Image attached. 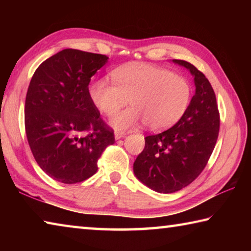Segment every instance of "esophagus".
<instances>
[{"mask_svg":"<svg viewBox=\"0 0 251 251\" xmlns=\"http://www.w3.org/2000/svg\"><path fill=\"white\" fill-rule=\"evenodd\" d=\"M126 134L123 133V131H115V138L116 139H121L123 137H125Z\"/></svg>","mask_w":251,"mask_h":251,"instance_id":"esophagus-1","label":"esophagus"}]
</instances>
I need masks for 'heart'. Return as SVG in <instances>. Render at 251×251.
<instances>
[{
    "label": "heart",
    "mask_w": 251,
    "mask_h": 251,
    "mask_svg": "<svg viewBox=\"0 0 251 251\" xmlns=\"http://www.w3.org/2000/svg\"><path fill=\"white\" fill-rule=\"evenodd\" d=\"M113 82L97 79L88 87L95 107L108 117L115 116L127 103L131 107L114 118L112 125L125 129L144 124L161 130L180 120L188 107L192 86L185 77L161 67L131 63L114 70Z\"/></svg>",
    "instance_id": "1"
}]
</instances>
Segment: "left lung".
I'll list each match as a JSON object with an SVG mask.
<instances>
[{"label": "left lung", "mask_w": 251, "mask_h": 251, "mask_svg": "<svg viewBox=\"0 0 251 251\" xmlns=\"http://www.w3.org/2000/svg\"><path fill=\"white\" fill-rule=\"evenodd\" d=\"M174 63L189 70L196 93L175 125L145 137V148L134 163L143 184L163 194L178 192L201 175L217 142L220 116L215 92L201 71L182 59Z\"/></svg>", "instance_id": "left-lung-1"}]
</instances>
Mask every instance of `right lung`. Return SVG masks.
Wrapping results in <instances>:
<instances>
[{"label":"right lung","mask_w":251,"mask_h":251,"mask_svg":"<svg viewBox=\"0 0 251 251\" xmlns=\"http://www.w3.org/2000/svg\"><path fill=\"white\" fill-rule=\"evenodd\" d=\"M107 58L63 50L42 63L29 82L24 109L27 142L39 166L56 181L90 178L106 147L115 143L113 128L88 95L91 77Z\"/></svg>","instance_id":"right-lung-1"}]
</instances>
